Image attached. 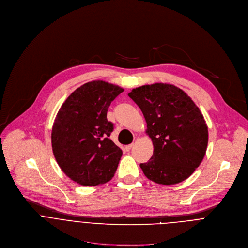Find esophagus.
<instances>
[{"instance_id":"obj_1","label":"esophagus","mask_w":248,"mask_h":248,"mask_svg":"<svg viewBox=\"0 0 248 248\" xmlns=\"http://www.w3.org/2000/svg\"><path fill=\"white\" fill-rule=\"evenodd\" d=\"M133 146H134V144H133V143H131V144H128V145H126V146H125V148H126V151H127V152H129V151L131 150V148H132Z\"/></svg>"}]
</instances>
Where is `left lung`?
Returning a JSON list of instances; mask_svg holds the SVG:
<instances>
[{
	"label": "left lung",
	"instance_id": "1",
	"mask_svg": "<svg viewBox=\"0 0 248 248\" xmlns=\"http://www.w3.org/2000/svg\"><path fill=\"white\" fill-rule=\"evenodd\" d=\"M128 95L140 108L154 155L140 166L147 179L174 185L187 179L202 163L208 129L200 108L174 85L156 83L133 89Z\"/></svg>",
	"mask_w": 248,
	"mask_h": 248
}]
</instances>
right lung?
I'll return each instance as SVG.
<instances>
[{
  "label": "right lung",
  "mask_w": 248,
  "mask_h": 248,
  "mask_svg": "<svg viewBox=\"0 0 248 248\" xmlns=\"http://www.w3.org/2000/svg\"><path fill=\"white\" fill-rule=\"evenodd\" d=\"M123 91L105 81L88 82L66 98L57 114L53 153L65 175L79 185L105 184L116 172L122 151L109 139L113 123L107 114Z\"/></svg>",
  "instance_id": "1"
}]
</instances>
